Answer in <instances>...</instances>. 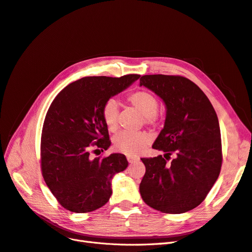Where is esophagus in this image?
<instances>
[{
	"instance_id": "34e87169",
	"label": "esophagus",
	"mask_w": 252,
	"mask_h": 252,
	"mask_svg": "<svg viewBox=\"0 0 252 252\" xmlns=\"http://www.w3.org/2000/svg\"><path fill=\"white\" fill-rule=\"evenodd\" d=\"M127 161L129 163H133L135 161H139V158H135V157H131V156H127Z\"/></svg>"
}]
</instances>
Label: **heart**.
<instances>
[{
	"instance_id": "1",
	"label": "heart",
	"mask_w": 252,
	"mask_h": 252,
	"mask_svg": "<svg viewBox=\"0 0 252 252\" xmlns=\"http://www.w3.org/2000/svg\"><path fill=\"white\" fill-rule=\"evenodd\" d=\"M127 102L138 110L147 125H156L158 120V102L157 96L147 90H136L129 94L126 97ZM118 113L119 106L114 100H108L102 108V117L110 132L118 129ZM149 136L144 132H120L113 138V148L118 152L126 156L135 157L146 148L149 144Z\"/></svg>"
}]
</instances>
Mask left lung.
<instances>
[{"label": "left lung", "instance_id": "1", "mask_svg": "<svg viewBox=\"0 0 252 252\" xmlns=\"http://www.w3.org/2000/svg\"><path fill=\"white\" fill-rule=\"evenodd\" d=\"M166 106L164 128L152 148L164 157L142 158L143 201L164 213H184L199 206L219 178L222 142L218 116L208 97L181 75L149 74L140 79ZM175 155L170 163V156Z\"/></svg>", "mask_w": 252, "mask_h": 252}]
</instances>
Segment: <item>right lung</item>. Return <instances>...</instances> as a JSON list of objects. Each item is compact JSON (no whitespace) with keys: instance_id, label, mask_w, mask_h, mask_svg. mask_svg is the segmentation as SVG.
Listing matches in <instances>:
<instances>
[{"instance_id":"add662e5","label":"right lung","mask_w":252,"mask_h":252,"mask_svg":"<svg viewBox=\"0 0 252 252\" xmlns=\"http://www.w3.org/2000/svg\"><path fill=\"white\" fill-rule=\"evenodd\" d=\"M139 78L85 77L67 85L52 101L42 130L41 169L65 209L85 213L109 201L111 179L127 168L126 157L91 158L90 151L107 150L111 144L102 117L104 104Z\"/></svg>"}]
</instances>
